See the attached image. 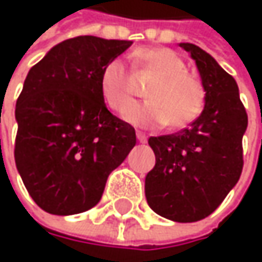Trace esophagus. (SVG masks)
<instances>
[{
  "mask_svg": "<svg viewBox=\"0 0 262 262\" xmlns=\"http://www.w3.org/2000/svg\"><path fill=\"white\" fill-rule=\"evenodd\" d=\"M136 138H138L139 142H145V141H147V136H145V133H142V132H136Z\"/></svg>",
  "mask_w": 262,
  "mask_h": 262,
  "instance_id": "obj_1",
  "label": "esophagus"
}]
</instances>
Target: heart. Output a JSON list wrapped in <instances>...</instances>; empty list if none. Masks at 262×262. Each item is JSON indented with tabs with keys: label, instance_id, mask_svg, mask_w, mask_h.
<instances>
[{
	"label": "heart",
	"instance_id": "heart-1",
	"mask_svg": "<svg viewBox=\"0 0 262 262\" xmlns=\"http://www.w3.org/2000/svg\"><path fill=\"white\" fill-rule=\"evenodd\" d=\"M151 77L146 88L147 102L130 107L136 93L134 77ZM106 106L139 127L182 129L195 121L205 107V88L186 71L182 57L170 48H141L133 53L132 71L121 59L111 60L100 79Z\"/></svg>",
	"mask_w": 262,
	"mask_h": 262
}]
</instances>
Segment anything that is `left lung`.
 I'll list each match as a JSON object with an SVG mask.
<instances>
[{
  "label": "left lung",
  "mask_w": 262,
  "mask_h": 262,
  "mask_svg": "<svg viewBox=\"0 0 262 262\" xmlns=\"http://www.w3.org/2000/svg\"><path fill=\"white\" fill-rule=\"evenodd\" d=\"M181 47L195 60L205 109L186 129L150 136L156 164L145 176V199L161 217L191 223L212 214L238 182L247 114L234 77L197 45Z\"/></svg>",
  "instance_id": "1"
}]
</instances>
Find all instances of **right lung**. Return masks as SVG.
I'll use <instances>...</instances> for the list:
<instances>
[{
  "label": "right lung",
  "mask_w": 262,
  "mask_h": 262,
  "mask_svg": "<svg viewBox=\"0 0 262 262\" xmlns=\"http://www.w3.org/2000/svg\"><path fill=\"white\" fill-rule=\"evenodd\" d=\"M130 45L77 36L28 71L15 109V162L45 212L73 215L95 206L135 147V129L107 111L100 92L104 67Z\"/></svg>",
  "instance_id": "right-lung-1"
}]
</instances>
